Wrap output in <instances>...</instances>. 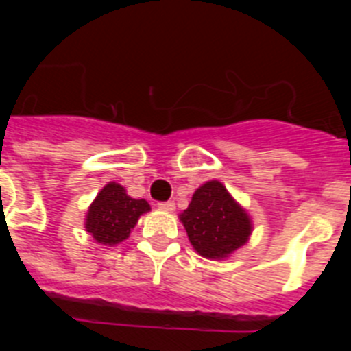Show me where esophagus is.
<instances>
[{"instance_id": "34e87169", "label": "esophagus", "mask_w": 351, "mask_h": 351, "mask_svg": "<svg viewBox=\"0 0 351 351\" xmlns=\"http://www.w3.org/2000/svg\"><path fill=\"white\" fill-rule=\"evenodd\" d=\"M158 207L163 210H173L176 209V204H173V200H167V202H158Z\"/></svg>"}]
</instances>
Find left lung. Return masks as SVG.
I'll return each instance as SVG.
<instances>
[{
  "label": "left lung",
  "mask_w": 351,
  "mask_h": 351,
  "mask_svg": "<svg viewBox=\"0 0 351 351\" xmlns=\"http://www.w3.org/2000/svg\"><path fill=\"white\" fill-rule=\"evenodd\" d=\"M181 221L190 243L206 258H225L251 234L247 214L218 181L206 182L195 191Z\"/></svg>",
  "instance_id": "left-lung-1"
}]
</instances>
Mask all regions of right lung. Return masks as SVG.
<instances>
[{"label": "right lung", "instance_id": "1", "mask_svg": "<svg viewBox=\"0 0 351 351\" xmlns=\"http://www.w3.org/2000/svg\"><path fill=\"white\" fill-rule=\"evenodd\" d=\"M151 209L144 198L137 200L126 195L125 188L108 182L91 204L86 219V230L100 244L123 243L137 225L141 214Z\"/></svg>", "mask_w": 351, "mask_h": 351}]
</instances>
